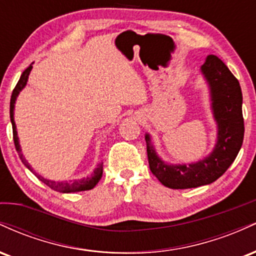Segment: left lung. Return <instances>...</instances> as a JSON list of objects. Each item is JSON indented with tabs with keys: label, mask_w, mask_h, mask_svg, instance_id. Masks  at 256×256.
Wrapping results in <instances>:
<instances>
[{
	"label": "left lung",
	"mask_w": 256,
	"mask_h": 256,
	"mask_svg": "<svg viewBox=\"0 0 256 256\" xmlns=\"http://www.w3.org/2000/svg\"><path fill=\"white\" fill-rule=\"evenodd\" d=\"M202 72L210 85L213 110L218 122V143L212 154L192 165H165L150 146L146 134L149 168L165 186L189 189L216 182L226 172L238 154L244 137L242 113V90L237 78L216 55H210Z\"/></svg>",
	"instance_id": "1"
}]
</instances>
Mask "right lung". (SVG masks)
<instances>
[{"instance_id": "right-lung-1", "label": "right lung", "mask_w": 256, "mask_h": 256, "mask_svg": "<svg viewBox=\"0 0 256 256\" xmlns=\"http://www.w3.org/2000/svg\"><path fill=\"white\" fill-rule=\"evenodd\" d=\"M31 68H32V66L30 64V66H28V68H26L25 71L22 72V77H20L19 82L16 83V88H14L13 92H12V98H10V113L12 128H13V140H14V144H16V149L18 154H19L20 160L22 161V164H24V165L28 167V168L30 170L32 173H34V176H36V177L40 179V180H42L44 184L48 185L49 188H52V189L55 190V192H85V190L92 189V188L98 183V180L102 177V172H104V164L98 165V168L94 171L92 176H91V177H89V178H84V179H80V180H73V182H52V180H48V179L43 178L42 176L37 174V173L34 171V168H32V167L30 166V164L26 161V158L22 156V149H20V146H19V140H18L16 122H14V116H14V104H16V96L19 95L20 91H22V88H24L26 85V82H28V74H30Z\"/></svg>"}]
</instances>
